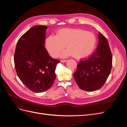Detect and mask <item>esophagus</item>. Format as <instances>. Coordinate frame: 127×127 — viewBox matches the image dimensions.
Instances as JSON below:
<instances>
[{
    "label": "esophagus",
    "instance_id": "esophagus-1",
    "mask_svg": "<svg viewBox=\"0 0 127 127\" xmlns=\"http://www.w3.org/2000/svg\"><path fill=\"white\" fill-rule=\"evenodd\" d=\"M66 61H67V60H60V62H61V63H66Z\"/></svg>",
    "mask_w": 127,
    "mask_h": 127
}]
</instances>
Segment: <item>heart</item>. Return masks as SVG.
I'll list each match as a JSON object with an SVG mask.
<instances>
[{"label": "heart", "mask_w": 127, "mask_h": 127, "mask_svg": "<svg viewBox=\"0 0 127 127\" xmlns=\"http://www.w3.org/2000/svg\"><path fill=\"white\" fill-rule=\"evenodd\" d=\"M95 44L94 34L80 29H61L56 35H50L45 40L46 49L53 58H56L66 46L68 50L61 53V57L72 55L76 59L83 58L92 52Z\"/></svg>", "instance_id": "1"}]
</instances>
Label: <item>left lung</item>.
<instances>
[{
    "label": "left lung",
    "instance_id": "obj_1",
    "mask_svg": "<svg viewBox=\"0 0 127 127\" xmlns=\"http://www.w3.org/2000/svg\"><path fill=\"white\" fill-rule=\"evenodd\" d=\"M96 50L85 60L80 61L74 74L76 83L82 90L94 91L101 88L112 68V56L106 38L99 32Z\"/></svg>",
    "mask_w": 127,
    "mask_h": 127
}]
</instances>
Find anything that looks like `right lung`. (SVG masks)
I'll list each match as a JSON object with an SVG mask.
<instances>
[{
    "label": "right lung",
    "instance_id": "obj_1",
    "mask_svg": "<svg viewBox=\"0 0 127 127\" xmlns=\"http://www.w3.org/2000/svg\"><path fill=\"white\" fill-rule=\"evenodd\" d=\"M48 27L36 25L18 40L14 54L16 73L22 82L35 93L49 90L56 79L59 60L53 59L44 47Z\"/></svg>",
    "mask_w": 127,
    "mask_h": 127
}]
</instances>
